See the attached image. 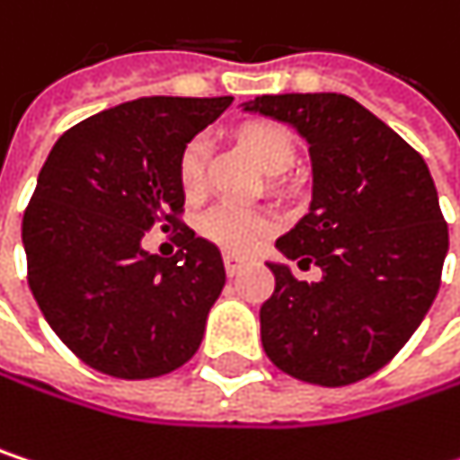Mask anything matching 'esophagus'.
<instances>
[{"mask_svg": "<svg viewBox=\"0 0 460 460\" xmlns=\"http://www.w3.org/2000/svg\"><path fill=\"white\" fill-rule=\"evenodd\" d=\"M224 263H226V274L234 277V274L242 271V266L247 263V258H244V255H236V252H226V255H224Z\"/></svg>", "mask_w": 460, "mask_h": 460, "instance_id": "obj_1", "label": "esophagus"}]
</instances>
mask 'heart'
Instances as JSON below:
<instances>
[{
	"label": "heart",
	"mask_w": 460,
	"mask_h": 460,
	"mask_svg": "<svg viewBox=\"0 0 460 460\" xmlns=\"http://www.w3.org/2000/svg\"><path fill=\"white\" fill-rule=\"evenodd\" d=\"M242 140L250 148L252 159L261 164V170L269 175H282L296 159V148H293L290 136L274 125H250L242 130ZM205 159H208V140L205 138H191L183 146V151L178 156V181H181L183 194L197 197L202 191ZM269 231H271V221L266 216L239 208V205H231V202L213 205L199 218V234L208 242H213L229 252L255 250L266 239Z\"/></svg>",
	"instance_id": "heart-1"
}]
</instances>
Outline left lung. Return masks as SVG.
Returning a JSON list of instances; mask_svg holds the SVG:
<instances>
[{
	"mask_svg": "<svg viewBox=\"0 0 460 460\" xmlns=\"http://www.w3.org/2000/svg\"><path fill=\"white\" fill-rule=\"evenodd\" d=\"M290 125L309 146V213L277 239L288 261L320 266L301 282L269 261L261 306L269 359L293 378L346 386L381 370L431 309L447 224L423 156L349 95L285 93L242 103Z\"/></svg>",
	"mask_w": 460,
	"mask_h": 460,
	"instance_id": "left-lung-1",
	"label": "left lung"
}]
</instances>
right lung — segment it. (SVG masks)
Here are the masks:
<instances>
[{"mask_svg":"<svg viewBox=\"0 0 460 460\" xmlns=\"http://www.w3.org/2000/svg\"><path fill=\"white\" fill-rule=\"evenodd\" d=\"M154 95L119 103L52 146L23 213L29 288L55 335L114 378L186 365L226 285L221 250L178 221L183 146L231 106ZM151 226L181 229L172 259L142 250Z\"/></svg>","mask_w":460,"mask_h":460,"instance_id":"right-lung-1","label":"right lung"}]
</instances>
